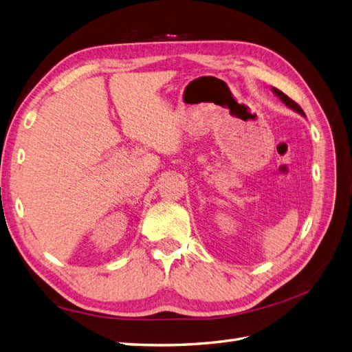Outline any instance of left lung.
<instances>
[{
	"instance_id": "obj_1",
	"label": "left lung",
	"mask_w": 352,
	"mask_h": 352,
	"mask_svg": "<svg viewBox=\"0 0 352 352\" xmlns=\"http://www.w3.org/2000/svg\"><path fill=\"white\" fill-rule=\"evenodd\" d=\"M273 92L276 94V95H278V97L287 105V107H291L292 110H295V111H298V113H300V114H302V116H305L304 114V111H302V109L300 107V105H298L294 100H291L289 97H287V95L286 94H283L282 91H279V89H276V88H273Z\"/></svg>"
}]
</instances>
